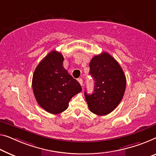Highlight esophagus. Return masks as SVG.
Returning <instances> with one entry per match:
<instances>
[{"instance_id":"esophagus-1","label":"esophagus","mask_w":156,"mask_h":156,"mask_svg":"<svg viewBox=\"0 0 156 156\" xmlns=\"http://www.w3.org/2000/svg\"><path fill=\"white\" fill-rule=\"evenodd\" d=\"M78 81L79 82V83L81 85V86H83V81L81 78H78Z\"/></svg>"}]
</instances>
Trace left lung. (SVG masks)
<instances>
[{
  "instance_id": "8db88e82",
  "label": "left lung",
  "mask_w": 156,
  "mask_h": 156,
  "mask_svg": "<svg viewBox=\"0 0 156 156\" xmlns=\"http://www.w3.org/2000/svg\"><path fill=\"white\" fill-rule=\"evenodd\" d=\"M90 73L94 80L92 94L85 92L92 113L105 115L121 101L126 87V78L118 62L107 52L94 56L90 63Z\"/></svg>"
}]
</instances>
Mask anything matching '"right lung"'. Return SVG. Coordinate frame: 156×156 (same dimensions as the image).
Instances as JSON below:
<instances>
[{"mask_svg": "<svg viewBox=\"0 0 156 156\" xmlns=\"http://www.w3.org/2000/svg\"><path fill=\"white\" fill-rule=\"evenodd\" d=\"M63 62L61 53L52 51L37 66L32 79L37 102L52 114L64 111L72 97L82 90L78 81L64 68Z\"/></svg>", "mask_w": 156, "mask_h": 156, "instance_id": "obj_1", "label": "right lung"}]
</instances>
